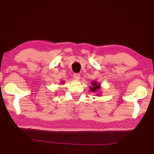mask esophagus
Here are the masks:
<instances>
[{"mask_svg":"<svg viewBox=\"0 0 154 154\" xmlns=\"http://www.w3.org/2000/svg\"><path fill=\"white\" fill-rule=\"evenodd\" d=\"M73 77L75 80H79L80 79V75L79 73H75V74H73Z\"/></svg>","mask_w":154,"mask_h":154,"instance_id":"obj_1","label":"esophagus"}]
</instances>
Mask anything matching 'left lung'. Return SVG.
Segmentation results:
<instances>
[{"label":"left lung","instance_id":"1","mask_svg":"<svg viewBox=\"0 0 154 154\" xmlns=\"http://www.w3.org/2000/svg\"><path fill=\"white\" fill-rule=\"evenodd\" d=\"M92 83V86H90V90L91 92H96L100 89V83H98L96 82H93L91 83Z\"/></svg>","mask_w":154,"mask_h":154}]
</instances>
